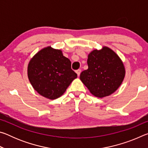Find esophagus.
<instances>
[{"mask_svg":"<svg viewBox=\"0 0 148 148\" xmlns=\"http://www.w3.org/2000/svg\"><path fill=\"white\" fill-rule=\"evenodd\" d=\"M76 74H77V76H79L80 73H81V70H80V69L77 70V71H76Z\"/></svg>","mask_w":148,"mask_h":148,"instance_id":"1","label":"esophagus"}]
</instances>
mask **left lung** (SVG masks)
I'll return each mask as SVG.
<instances>
[{
  "label": "left lung",
  "instance_id": "left-lung-1",
  "mask_svg": "<svg viewBox=\"0 0 148 148\" xmlns=\"http://www.w3.org/2000/svg\"><path fill=\"white\" fill-rule=\"evenodd\" d=\"M87 62L88 69L82 72L79 78L95 97L109 96L121 86L125 68L114 50L107 46L93 49L88 54Z\"/></svg>",
  "mask_w": 148,
  "mask_h": 148
}]
</instances>
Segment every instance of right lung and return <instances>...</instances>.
<instances>
[{"instance_id": "right-lung-1", "label": "right lung", "mask_w": 148, "mask_h": 148, "mask_svg": "<svg viewBox=\"0 0 148 148\" xmlns=\"http://www.w3.org/2000/svg\"><path fill=\"white\" fill-rule=\"evenodd\" d=\"M27 76L33 89L45 98L54 100L66 91L77 74L61 49L44 47L29 62Z\"/></svg>"}]
</instances>
